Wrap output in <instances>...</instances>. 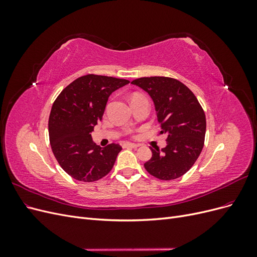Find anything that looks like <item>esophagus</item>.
Masks as SVG:
<instances>
[{
    "mask_svg": "<svg viewBox=\"0 0 257 257\" xmlns=\"http://www.w3.org/2000/svg\"><path fill=\"white\" fill-rule=\"evenodd\" d=\"M139 145L137 144H131V143H126L123 145V148H132V149H136V148H138Z\"/></svg>",
    "mask_w": 257,
    "mask_h": 257,
    "instance_id": "obj_1",
    "label": "esophagus"
}]
</instances>
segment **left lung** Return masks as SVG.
Returning a JSON list of instances; mask_svg holds the SVG:
<instances>
[{"instance_id": "8db88e82", "label": "left lung", "mask_w": 257, "mask_h": 257, "mask_svg": "<svg viewBox=\"0 0 257 257\" xmlns=\"http://www.w3.org/2000/svg\"><path fill=\"white\" fill-rule=\"evenodd\" d=\"M151 96L167 146L152 149L145 163L148 173L160 180H174L188 173L204 148L206 115L194 93L170 77H142L132 81Z\"/></svg>"}]
</instances>
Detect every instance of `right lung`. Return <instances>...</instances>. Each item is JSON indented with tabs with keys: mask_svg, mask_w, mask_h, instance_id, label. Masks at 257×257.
Listing matches in <instances>:
<instances>
[{
	"mask_svg": "<svg viewBox=\"0 0 257 257\" xmlns=\"http://www.w3.org/2000/svg\"><path fill=\"white\" fill-rule=\"evenodd\" d=\"M128 82L89 74L69 83L54 100L48 122L50 146L60 166L76 180L96 181L112 169L121 146L100 148L93 144L91 133L102 121L108 97Z\"/></svg>",
	"mask_w": 257,
	"mask_h": 257,
	"instance_id": "obj_1",
	"label": "right lung"
}]
</instances>
